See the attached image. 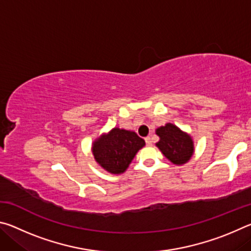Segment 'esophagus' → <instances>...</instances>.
I'll use <instances>...</instances> for the list:
<instances>
[{
	"label": "esophagus",
	"mask_w": 251,
	"mask_h": 251,
	"mask_svg": "<svg viewBox=\"0 0 251 251\" xmlns=\"http://www.w3.org/2000/svg\"><path fill=\"white\" fill-rule=\"evenodd\" d=\"M145 142H146V145H147V146H151L152 141H151V137H146V138H145Z\"/></svg>",
	"instance_id": "esophagus-1"
}]
</instances>
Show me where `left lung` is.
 Masks as SVG:
<instances>
[{
  "mask_svg": "<svg viewBox=\"0 0 251 251\" xmlns=\"http://www.w3.org/2000/svg\"><path fill=\"white\" fill-rule=\"evenodd\" d=\"M156 135L159 137L156 146L174 165L180 166L192 158L195 151L193 137L179 127L167 123L156 129Z\"/></svg>",
  "mask_w": 251,
  "mask_h": 251,
  "instance_id": "left-lung-1",
  "label": "left lung"
}]
</instances>
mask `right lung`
<instances>
[{
    "label": "right lung",
    "instance_id": "obj_1",
    "mask_svg": "<svg viewBox=\"0 0 251 251\" xmlns=\"http://www.w3.org/2000/svg\"><path fill=\"white\" fill-rule=\"evenodd\" d=\"M145 141L133 130L114 127L99 136L92 144L94 159L106 172L120 175L126 172Z\"/></svg>",
    "mask_w": 251,
    "mask_h": 251
}]
</instances>
